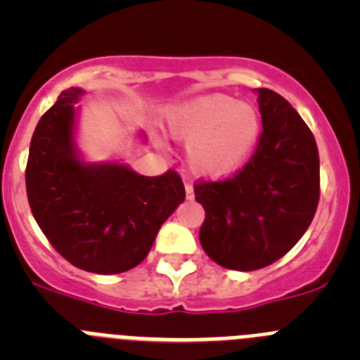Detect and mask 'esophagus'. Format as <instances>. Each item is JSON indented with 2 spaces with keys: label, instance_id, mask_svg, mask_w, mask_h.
I'll use <instances>...</instances> for the list:
<instances>
[{
  "label": "esophagus",
  "instance_id": "34e87169",
  "mask_svg": "<svg viewBox=\"0 0 360 360\" xmlns=\"http://www.w3.org/2000/svg\"><path fill=\"white\" fill-rule=\"evenodd\" d=\"M186 198L187 200L195 198V191H193V186H191V184H186Z\"/></svg>",
  "mask_w": 360,
  "mask_h": 360
}]
</instances>
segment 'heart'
I'll use <instances>...</instances> for the list:
<instances>
[{
  "instance_id": "obj_1",
  "label": "heart",
  "mask_w": 360,
  "mask_h": 360,
  "mask_svg": "<svg viewBox=\"0 0 360 360\" xmlns=\"http://www.w3.org/2000/svg\"><path fill=\"white\" fill-rule=\"evenodd\" d=\"M165 129L174 141L187 144L193 173L225 178L236 173L256 148L262 115L254 104L211 94L174 106L165 119Z\"/></svg>"
}]
</instances>
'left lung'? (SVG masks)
<instances>
[{"label": "left lung", "mask_w": 360, "mask_h": 360, "mask_svg": "<svg viewBox=\"0 0 360 360\" xmlns=\"http://www.w3.org/2000/svg\"><path fill=\"white\" fill-rule=\"evenodd\" d=\"M263 129L252 157L218 182H196L205 209L200 243L231 270L263 269L283 257L310 227L319 203L316 139L287 98L257 90Z\"/></svg>", "instance_id": "1"}]
</instances>
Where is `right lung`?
<instances>
[{
	"label": "right lung",
	"mask_w": 360,
	"mask_h": 360,
	"mask_svg": "<svg viewBox=\"0 0 360 360\" xmlns=\"http://www.w3.org/2000/svg\"><path fill=\"white\" fill-rule=\"evenodd\" d=\"M81 94L63 91L37 122L25 171L28 203L66 262L94 274H120L148 256L186 189L173 169L142 176L128 165L79 160L73 106Z\"/></svg>",
	"instance_id": "add662e5"
}]
</instances>
